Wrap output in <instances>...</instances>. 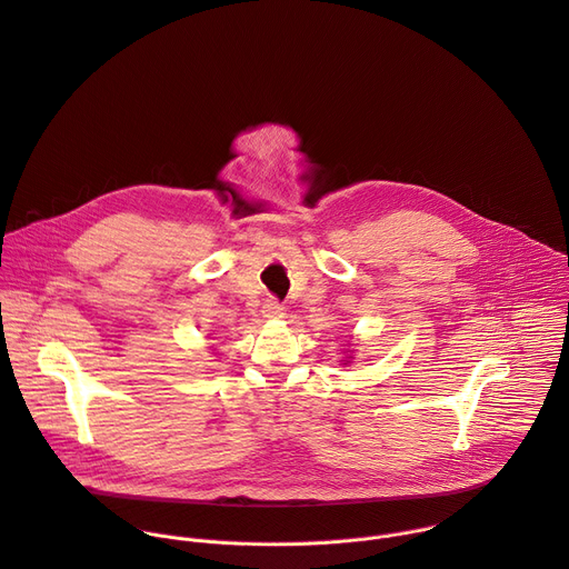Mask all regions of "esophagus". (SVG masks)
<instances>
[{
  "mask_svg": "<svg viewBox=\"0 0 569 569\" xmlns=\"http://www.w3.org/2000/svg\"><path fill=\"white\" fill-rule=\"evenodd\" d=\"M283 311H286L283 303H279L274 297L266 299V303H263V318H266V320H279V318L286 316Z\"/></svg>",
  "mask_w": 569,
  "mask_h": 569,
  "instance_id": "obj_1",
  "label": "esophagus"
}]
</instances>
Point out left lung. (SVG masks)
<instances>
[{"label": "left lung", "mask_w": 569, "mask_h": 569, "mask_svg": "<svg viewBox=\"0 0 569 569\" xmlns=\"http://www.w3.org/2000/svg\"><path fill=\"white\" fill-rule=\"evenodd\" d=\"M349 358H351V356H347V358H345V360H347V363H349ZM347 363H345V366H347Z\"/></svg>", "instance_id": "1"}]
</instances>
